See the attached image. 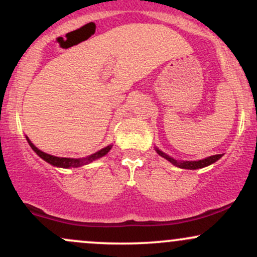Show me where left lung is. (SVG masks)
<instances>
[{"label":"left lung","instance_id":"1","mask_svg":"<svg viewBox=\"0 0 257 257\" xmlns=\"http://www.w3.org/2000/svg\"><path fill=\"white\" fill-rule=\"evenodd\" d=\"M156 151L159 156H162L163 158L168 159V161L170 162V163L174 164V166L179 167V168H182V169H199V168H204V167H208L210 166V164L215 163V162L217 161V159H220L222 157V155H215V156H210V157H206L204 159H200V161H186V162H179V161H175V159L169 157V156L166 155L164 152L159 151L158 149H156Z\"/></svg>","mask_w":257,"mask_h":257}]
</instances>
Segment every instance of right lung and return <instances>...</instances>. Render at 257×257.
Returning <instances> with one entry per match:
<instances>
[{
  "label": "right lung",
  "mask_w": 257,
  "mask_h": 257,
  "mask_svg": "<svg viewBox=\"0 0 257 257\" xmlns=\"http://www.w3.org/2000/svg\"><path fill=\"white\" fill-rule=\"evenodd\" d=\"M26 140H28L29 145L31 146V149L34 150V151L36 152L41 158L44 159L46 162H48V163L52 164V166L59 167V168H77V167L84 166V164L90 163V162L95 161V159H98L100 157H102V156H105L106 153L110 151L111 147H112L111 145L106 146L105 149L100 150V151L95 152L94 155H91L87 158H64V157H55V156L48 155V153H44V152L41 151V150H38L37 147L35 146L30 140H29L28 138H26Z\"/></svg>",
  "instance_id": "1"
}]
</instances>
